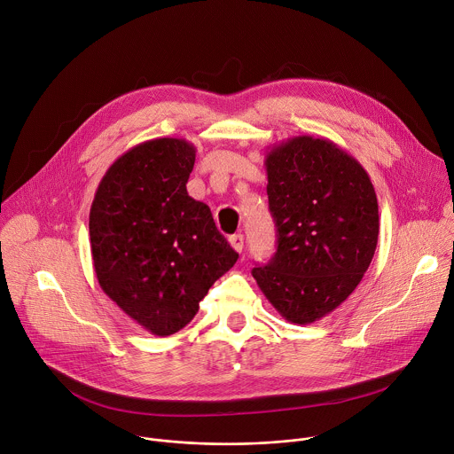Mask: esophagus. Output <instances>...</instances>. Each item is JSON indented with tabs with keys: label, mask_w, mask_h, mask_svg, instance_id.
<instances>
[{
	"label": "esophagus",
	"mask_w": 454,
	"mask_h": 454,
	"mask_svg": "<svg viewBox=\"0 0 454 454\" xmlns=\"http://www.w3.org/2000/svg\"><path fill=\"white\" fill-rule=\"evenodd\" d=\"M230 244H231V247H233L237 253H242V249H244V235H242V233L231 235V237H230Z\"/></svg>",
	"instance_id": "1"
}]
</instances>
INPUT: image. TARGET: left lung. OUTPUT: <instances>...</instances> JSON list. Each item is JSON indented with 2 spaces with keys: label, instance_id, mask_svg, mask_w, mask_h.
Returning a JSON list of instances; mask_svg holds the SVG:
<instances>
[{
  "label": "left lung",
  "instance_id": "obj_1",
  "mask_svg": "<svg viewBox=\"0 0 454 454\" xmlns=\"http://www.w3.org/2000/svg\"><path fill=\"white\" fill-rule=\"evenodd\" d=\"M265 169L278 247L253 276L281 317L312 325L344 303L371 265L376 192L360 162L328 138H286Z\"/></svg>",
  "mask_w": 454,
  "mask_h": 454
}]
</instances>
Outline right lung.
<instances>
[{"label":"right lung","mask_w":454,"mask_h":454,"mask_svg":"<svg viewBox=\"0 0 454 454\" xmlns=\"http://www.w3.org/2000/svg\"><path fill=\"white\" fill-rule=\"evenodd\" d=\"M194 162L196 147L185 138L140 142L108 168L90 207L99 286L157 337L185 328L239 258L208 205L187 194Z\"/></svg>","instance_id":"right-lung-1"}]
</instances>
